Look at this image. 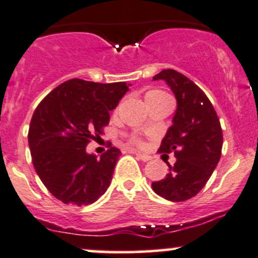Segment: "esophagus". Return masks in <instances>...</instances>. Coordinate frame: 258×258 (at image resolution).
<instances>
[{
  "instance_id": "esophagus-1",
  "label": "esophagus",
  "mask_w": 258,
  "mask_h": 258,
  "mask_svg": "<svg viewBox=\"0 0 258 258\" xmlns=\"http://www.w3.org/2000/svg\"><path fill=\"white\" fill-rule=\"evenodd\" d=\"M135 153H136L137 157H139L141 161H144V162H147V161L152 160V156L147 155V153H141V152H135Z\"/></svg>"
}]
</instances>
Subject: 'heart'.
<instances>
[{
	"label": "heart",
	"mask_w": 258,
	"mask_h": 258,
	"mask_svg": "<svg viewBox=\"0 0 258 258\" xmlns=\"http://www.w3.org/2000/svg\"><path fill=\"white\" fill-rule=\"evenodd\" d=\"M163 96H167V95H166L165 92H162V91H160V90H151V91H148L147 93H146L145 98H146V101H150V100H156V98L163 97ZM135 141L139 142V140L135 139Z\"/></svg>",
	"instance_id": "1"
}]
</instances>
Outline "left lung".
I'll use <instances>...</instances> for the list:
<instances>
[{
  "label": "left lung",
  "mask_w": 258,
  "mask_h": 258,
  "mask_svg": "<svg viewBox=\"0 0 258 258\" xmlns=\"http://www.w3.org/2000/svg\"><path fill=\"white\" fill-rule=\"evenodd\" d=\"M153 80H163L175 93L177 110L172 126L161 142L158 152L175 153V165L152 189L173 202L196 196L215 171L222 151V128L212 103L204 91L175 70H163Z\"/></svg>",
  "instance_id": "left-lung-1"
}]
</instances>
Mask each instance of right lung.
<instances>
[{
    "instance_id": "add662e5",
    "label": "right lung",
    "mask_w": 258,
    "mask_h": 258,
    "mask_svg": "<svg viewBox=\"0 0 258 258\" xmlns=\"http://www.w3.org/2000/svg\"><path fill=\"white\" fill-rule=\"evenodd\" d=\"M128 86L72 79L52 90L33 112L28 130L33 167L63 204L91 205L107 191L121 151L110 146L97 157L86 146L103 134Z\"/></svg>"
}]
</instances>
